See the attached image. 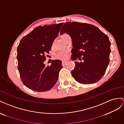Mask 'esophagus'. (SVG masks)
I'll use <instances>...</instances> for the list:
<instances>
[{
    "instance_id": "esophagus-1",
    "label": "esophagus",
    "mask_w": 124,
    "mask_h": 124,
    "mask_svg": "<svg viewBox=\"0 0 124 124\" xmlns=\"http://www.w3.org/2000/svg\"><path fill=\"white\" fill-rule=\"evenodd\" d=\"M67 62H68L66 61H62V64L63 65H65L66 64V63H67Z\"/></svg>"
}]
</instances>
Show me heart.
Segmentation results:
<instances>
[{
    "mask_svg": "<svg viewBox=\"0 0 124 124\" xmlns=\"http://www.w3.org/2000/svg\"><path fill=\"white\" fill-rule=\"evenodd\" d=\"M64 35H63L62 36H64ZM55 56H56V58L59 59L65 60L68 57V52L67 51H60L57 53V54H56Z\"/></svg>",
    "mask_w": 124,
    "mask_h": 124,
    "instance_id": "1",
    "label": "heart"
}]
</instances>
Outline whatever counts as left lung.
I'll return each instance as SVG.
<instances>
[{
    "instance_id": "1",
    "label": "left lung",
    "mask_w": 124,
    "mask_h": 124,
    "mask_svg": "<svg viewBox=\"0 0 124 124\" xmlns=\"http://www.w3.org/2000/svg\"><path fill=\"white\" fill-rule=\"evenodd\" d=\"M64 33L72 38V60H83V62H74L75 67L71 72L74 78L82 84L98 82L109 62L111 42L107 35L93 25L74 22L63 25L60 34Z\"/></svg>"
}]
</instances>
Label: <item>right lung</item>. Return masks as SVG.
Masks as SVG:
<instances>
[{"instance_id":"right-lung-1","label":"right lung","mask_w":124,"mask_h":124,"mask_svg":"<svg viewBox=\"0 0 124 124\" xmlns=\"http://www.w3.org/2000/svg\"><path fill=\"white\" fill-rule=\"evenodd\" d=\"M61 23L39 26L21 40L17 48L16 59L21 80L33 91L44 92L54 87L62 68V61L52 60L51 65L46 66V54L49 51L58 36Z\"/></svg>"}]
</instances>
